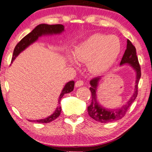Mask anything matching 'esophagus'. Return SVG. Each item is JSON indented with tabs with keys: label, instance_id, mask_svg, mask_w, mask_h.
<instances>
[{
	"label": "esophagus",
	"instance_id": "1",
	"mask_svg": "<svg viewBox=\"0 0 152 152\" xmlns=\"http://www.w3.org/2000/svg\"><path fill=\"white\" fill-rule=\"evenodd\" d=\"M84 85V82H83V80H77L76 83V84H75L76 87H77L82 86V85Z\"/></svg>",
	"mask_w": 152,
	"mask_h": 152
}]
</instances>
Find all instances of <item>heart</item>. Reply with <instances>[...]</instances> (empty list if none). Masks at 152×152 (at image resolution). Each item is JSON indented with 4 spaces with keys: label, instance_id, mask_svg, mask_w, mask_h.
Wrapping results in <instances>:
<instances>
[{
    "label": "heart",
    "instance_id": "obj_1",
    "mask_svg": "<svg viewBox=\"0 0 152 152\" xmlns=\"http://www.w3.org/2000/svg\"><path fill=\"white\" fill-rule=\"evenodd\" d=\"M122 44L118 36L94 34L79 43L73 52L74 58L87 62L91 72L100 74L107 71L118 58Z\"/></svg>",
    "mask_w": 152,
    "mask_h": 152
}]
</instances>
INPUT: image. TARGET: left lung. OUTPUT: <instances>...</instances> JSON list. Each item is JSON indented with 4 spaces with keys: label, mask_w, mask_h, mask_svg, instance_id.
<instances>
[{
    "label": "left lung",
    "mask_w": 152,
    "mask_h": 152,
    "mask_svg": "<svg viewBox=\"0 0 152 152\" xmlns=\"http://www.w3.org/2000/svg\"><path fill=\"white\" fill-rule=\"evenodd\" d=\"M126 63L129 64L136 71V80L135 90H134L133 96L130 98L129 101L121 108L117 109V110H108V109H105L103 107L100 105L96 98V91L98 81H99L100 78V77H96L92 80H91V87L89 89H90L91 93V102L90 105L87 107V110H88L89 116L94 119L95 121L102 123H106L121 119L125 116L127 110L137 97L138 88V85L141 76V70L137 55H136V48L129 40H127V49H126L125 54L122 58L120 64L122 65Z\"/></svg>",
    "instance_id": "obj_1"
}]
</instances>
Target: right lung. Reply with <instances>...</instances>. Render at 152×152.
<instances>
[{
  "label": "right lung",
  "mask_w": 152,
  "mask_h": 152,
  "mask_svg": "<svg viewBox=\"0 0 152 152\" xmlns=\"http://www.w3.org/2000/svg\"><path fill=\"white\" fill-rule=\"evenodd\" d=\"M64 30V26L61 24L56 25H47V24H40L36 26L30 33L27 34L25 36L24 38L20 40V41L16 45L15 47L14 52H13V56L12 58V63L13 61L16 58V57L20 53L25 50V48H27L29 45L35 42L39 36L42 35H45V34H60ZM74 81H69L65 85L63 91L60 95L58 98V104H60L62 97L65 94H68L74 90ZM61 107L58 105L56 110L55 112L50 116L45 119L36 120V121H34L40 123H48L56 119L59 115L61 114Z\"/></svg>",
  "instance_id": "add662e5"
}]
</instances>
